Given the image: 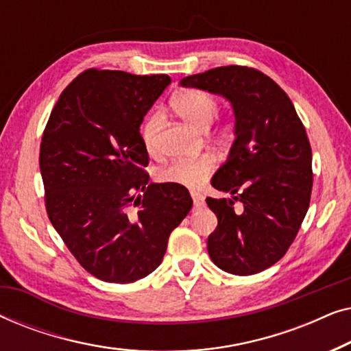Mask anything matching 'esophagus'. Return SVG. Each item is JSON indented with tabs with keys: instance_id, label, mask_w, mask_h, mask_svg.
I'll return each instance as SVG.
<instances>
[{
	"instance_id": "esophagus-1",
	"label": "esophagus",
	"mask_w": 351,
	"mask_h": 351,
	"mask_svg": "<svg viewBox=\"0 0 351 351\" xmlns=\"http://www.w3.org/2000/svg\"><path fill=\"white\" fill-rule=\"evenodd\" d=\"M191 198H193L195 208H203L204 206V198L203 195L198 193V191H191Z\"/></svg>"
}]
</instances>
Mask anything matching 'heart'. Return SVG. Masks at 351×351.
I'll use <instances>...</instances> for the list:
<instances>
[{
	"label": "heart",
	"instance_id": "obj_1",
	"mask_svg": "<svg viewBox=\"0 0 351 351\" xmlns=\"http://www.w3.org/2000/svg\"><path fill=\"white\" fill-rule=\"evenodd\" d=\"M171 107L174 112L184 118L186 123L198 129H208L213 123L219 110V100L209 90L199 88H189L177 93L171 99ZM162 113L155 112L148 113L141 126L142 143L148 153L158 152V141H160V132L162 128ZM238 124L233 117L219 118L213 128L209 129L210 137L214 138L219 145H230L233 138L237 137ZM215 167V158L209 153H204L193 160H177L162 167L158 174V179L166 184L182 185L186 189H196L208 179L210 172Z\"/></svg>",
	"mask_w": 351,
	"mask_h": 351
}]
</instances>
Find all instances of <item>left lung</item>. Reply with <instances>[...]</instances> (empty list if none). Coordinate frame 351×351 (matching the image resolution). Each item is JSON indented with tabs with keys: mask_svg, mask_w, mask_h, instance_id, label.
<instances>
[{
	"mask_svg": "<svg viewBox=\"0 0 351 351\" xmlns=\"http://www.w3.org/2000/svg\"><path fill=\"white\" fill-rule=\"evenodd\" d=\"M182 86L222 94L238 124L228 160L213 179L232 198H206L217 215L209 256L232 275L267 270L291 247L310 206L313 169L304 123L289 95L252 66H217L186 76Z\"/></svg>",
	"mask_w": 351,
	"mask_h": 351,
	"instance_id": "left-lung-1",
	"label": "left lung"
}]
</instances>
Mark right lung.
I'll list each match as a JSON object with an SVG mask.
<instances>
[{"instance_id": "add662e5", "label": "right lung", "mask_w": 351, "mask_h": 351, "mask_svg": "<svg viewBox=\"0 0 351 351\" xmlns=\"http://www.w3.org/2000/svg\"><path fill=\"white\" fill-rule=\"evenodd\" d=\"M167 75L89 69L62 90L43 131L40 169L51 223L81 267L107 282L150 275L190 213L189 190L153 184L141 124Z\"/></svg>"}]
</instances>
